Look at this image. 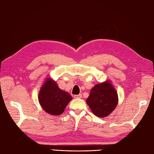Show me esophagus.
Wrapping results in <instances>:
<instances>
[{"instance_id": "1", "label": "esophagus", "mask_w": 154, "mask_h": 154, "mask_svg": "<svg viewBox=\"0 0 154 154\" xmlns=\"http://www.w3.org/2000/svg\"><path fill=\"white\" fill-rule=\"evenodd\" d=\"M74 98H82V94H80L74 95Z\"/></svg>"}]
</instances>
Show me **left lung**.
<instances>
[{
	"mask_svg": "<svg viewBox=\"0 0 154 154\" xmlns=\"http://www.w3.org/2000/svg\"><path fill=\"white\" fill-rule=\"evenodd\" d=\"M86 103L96 116L105 117L117 106V93L110 82L98 84L92 88Z\"/></svg>",
	"mask_w": 154,
	"mask_h": 154,
	"instance_id": "obj_1",
	"label": "left lung"
}]
</instances>
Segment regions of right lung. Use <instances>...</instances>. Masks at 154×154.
<instances>
[{"label": "right lung", "mask_w": 154, "mask_h": 154, "mask_svg": "<svg viewBox=\"0 0 154 154\" xmlns=\"http://www.w3.org/2000/svg\"><path fill=\"white\" fill-rule=\"evenodd\" d=\"M72 100L69 93L61 90L56 82L47 80L39 93V101L45 112L52 115H60Z\"/></svg>", "instance_id": "obj_1"}]
</instances>
